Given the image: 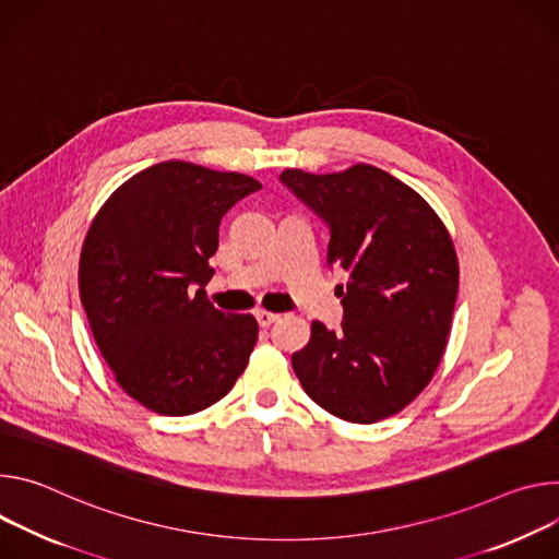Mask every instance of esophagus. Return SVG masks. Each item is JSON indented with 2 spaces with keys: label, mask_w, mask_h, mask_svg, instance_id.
I'll list each match as a JSON object with an SVG mask.
<instances>
[{
  "label": "esophagus",
  "mask_w": 559,
  "mask_h": 559,
  "mask_svg": "<svg viewBox=\"0 0 559 559\" xmlns=\"http://www.w3.org/2000/svg\"><path fill=\"white\" fill-rule=\"evenodd\" d=\"M255 318H258V322H260L262 329H266V326H271V324H275V322L280 320V316H277V313H271V311H258Z\"/></svg>",
  "instance_id": "34e87169"
}]
</instances>
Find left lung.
Returning a JSON list of instances; mask_svg holds the SVG:
<instances>
[{
	"instance_id": "left-lung-1",
	"label": "left lung",
	"mask_w": 559,
	"mask_h": 559,
	"mask_svg": "<svg viewBox=\"0 0 559 559\" xmlns=\"http://www.w3.org/2000/svg\"><path fill=\"white\" fill-rule=\"evenodd\" d=\"M286 189L331 228L329 266L346 273L342 329L313 322L293 353L306 395L331 415L373 424L408 406L444 355L460 266L438 213L370 164L313 175L288 168Z\"/></svg>"
}]
</instances>
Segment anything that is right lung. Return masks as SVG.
Returning <instances> with one entry per match:
<instances>
[{"label": "right lung", "mask_w": 559, "mask_h": 559, "mask_svg": "<svg viewBox=\"0 0 559 559\" xmlns=\"http://www.w3.org/2000/svg\"><path fill=\"white\" fill-rule=\"evenodd\" d=\"M262 189L241 173L162 162L129 181L95 215L80 258V297L117 384L159 415L219 402L258 342L253 316L222 313L204 286L219 222Z\"/></svg>", "instance_id": "add662e5"}]
</instances>
